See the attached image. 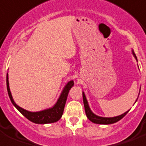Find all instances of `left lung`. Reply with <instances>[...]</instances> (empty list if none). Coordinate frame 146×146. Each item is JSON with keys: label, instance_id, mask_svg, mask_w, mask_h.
Here are the masks:
<instances>
[{"label": "left lung", "instance_id": "obj_1", "mask_svg": "<svg viewBox=\"0 0 146 146\" xmlns=\"http://www.w3.org/2000/svg\"><path fill=\"white\" fill-rule=\"evenodd\" d=\"M133 52V56H135L136 60H137V56H136L135 54L133 52V50L132 51ZM83 100H84V108H85V112H86V116L90 121H92L93 123L96 124H101V125H110V124H113L119 121L120 119H121L122 118L125 116L126 114L128 113V111L125 112V113L121 114L120 115H118V116H115V117H111V118H107V117H101V116H98V115H96V114H94L91 110H90V107H89V104H88L87 100L86 98V96H85V94L84 92H83Z\"/></svg>", "mask_w": 146, "mask_h": 146}]
</instances>
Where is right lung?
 I'll list each match as a JSON object with an SVG mask.
<instances>
[{"mask_svg":"<svg viewBox=\"0 0 146 146\" xmlns=\"http://www.w3.org/2000/svg\"><path fill=\"white\" fill-rule=\"evenodd\" d=\"M74 86V82L73 80H71L66 84V86L62 90V93L60 95L59 99L57 100L56 103L54 104L53 108H49V109L44 110L42 111L39 112H30L26 110L23 109L18 106L15 103L14 100L13 98V96L11 95L10 90L9 86V80H8V73L7 74V88L8 95L11 100V102L15 106L17 110H19L23 115L29 119L30 121H33L36 124H48L56 122L62 117L63 110H64L65 104H66V99L68 97V94L71 88Z\"/></svg>","mask_w":146,"mask_h":146,"instance_id":"1","label":"right lung"}]
</instances>
